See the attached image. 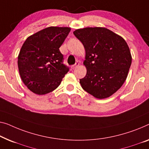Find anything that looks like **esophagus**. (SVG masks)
Instances as JSON below:
<instances>
[{
  "label": "esophagus",
  "mask_w": 149,
  "mask_h": 149,
  "mask_svg": "<svg viewBox=\"0 0 149 149\" xmlns=\"http://www.w3.org/2000/svg\"><path fill=\"white\" fill-rule=\"evenodd\" d=\"M79 61H77L76 63H75L74 65H72V69H75V68H76L77 66H79Z\"/></svg>",
  "instance_id": "obj_1"
}]
</instances>
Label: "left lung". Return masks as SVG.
<instances>
[{"label":"left lung","mask_w":149,"mask_h":149,"mask_svg":"<svg viewBox=\"0 0 149 149\" xmlns=\"http://www.w3.org/2000/svg\"><path fill=\"white\" fill-rule=\"evenodd\" d=\"M84 45L87 73L79 79L82 88L98 99L110 97L127 77L132 63L130 49L123 37L104 27H86L74 31Z\"/></svg>","instance_id":"left-lung-1"}]
</instances>
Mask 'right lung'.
Instances as JSON below:
<instances>
[{"label":"right lung","mask_w":149,"mask_h":149,"mask_svg":"<svg viewBox=\"0 0 149 149\" xmlns=\"http://www.w3.org/2000/svg\"><path fill=\"white\" fill-rule=\"evenodd\" d=\"M70 31V27L49 26L24 42L18 56V68L22 81L35 94L53 92L68 72L59 47Z\"/></svg>","instance_id":"1"}]
</instances>
